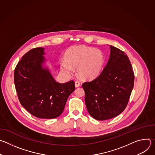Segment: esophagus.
<instances>
[{"label": "esophagus", "mask_w": 155, "mask_h": 155, "mask_svg": "<svg viewBox=\"0 0 155 155\" xmlns=\"http://www.w3.org/2000/svg\"><path fill=\"white\" fill-rule=\"evenodd\" d=\"M75 86L76 87H79V86H80V82L78 81H76L75 82Z\"/></svg>", "instance_id": "esophagus-1"}]
</instances>
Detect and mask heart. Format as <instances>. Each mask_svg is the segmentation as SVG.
Listing matches in <instances>:
<instances>
[{
	"instance_id": "heart-1",
	"label": "heart",
	"mask_w": 155,
	"mask_h": 155,
	"mask_svg": "<svg viewBox=\"0 0 155 155\" xmlns=\"http://www.w3.org/2000/svg\"><path fill=\"white\" fill-rule=\"evenodd\" d=\"M104 64V56L101 51L84 45L70 48L62 61L60 67L65 74L71 75L73 68H77L79 77L83 80H93L102 72Z\"/></svg>"
}]
</instances>
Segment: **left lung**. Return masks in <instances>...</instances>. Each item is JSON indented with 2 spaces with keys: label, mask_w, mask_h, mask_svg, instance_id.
I'll return each instance as SVG.
<instances>
[{
  "label": "left lung",
  "mask_w": 155,
  "mask_h": 155,
  "mask_svg": "<svg viewBox=\"0 0 155 155\" xmlns=\"http://www.w3.org/2000/svg\"><path fill=\"white\" fill-rule=\"evenodd\" d=\"M110 49L108 61L101 74L82 84L87 111L100 121L113 118L124 111L134 83L127 56L114 46L110 45Z\"/></svg>",
  "instance_id": "obj_1"
}]
</instances>
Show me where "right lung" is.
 I'll return each instance as SVG.
<instances>
[{"label": "right lung", "mask_w": 155, "mask_h": 155, "mask_svg": "<svg viewBox=\"0 0 155 155\" xmlns=\"http://www.w3.org/2000/svg\"><path fill=\"white\" fill-rule=\"evenodd\" d=\"M44 48H35L18 62L14 81L19 101L33 116L44 119L59 117L70 94L75 90L73 80L60 83L54 79L45 61Z\"/></svg>", "instance_id": "right-lung-1"}]
</instances>
